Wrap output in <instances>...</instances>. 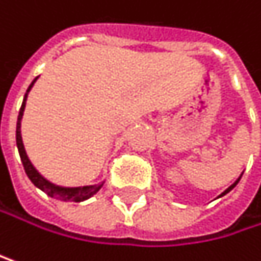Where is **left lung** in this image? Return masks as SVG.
<instances>
[{
	"label": "left lung",
	"mask_w": 261,
	"mask_h": 261,
	"mask_svg": "<svg viewBox=\"0 0 261 261\" xmlns=\"http://www.w3.org/2000/svg\"><path fill=\"white\" fill-rule=\"evenodd\" d=\"M239 180H240V179H237V180H236V182H234V184H232V185H231V187H229V188H228V190H226L225 193H222V194H220V197H222V196H225L226 193H229V191H231V190H232V188H234V187H236V185L239 184Z\"/></svg>",
	"instance_id": "obj_1"
}]
</instances>
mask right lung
Segmentation results:
<instances>
[{
  "mask_svg": "<svg viewBox=\"0 0 261 261\" xmlns=\"http://www.w3.org/2000/svg\"><path fill=\"white\" fill-rule=\"evenodd\" d=\"M36 82V77L33 79V82L29 85L27 88V93L24 96V100H22V105H21V110H19V114H18V122H16V145H18V151H19V158H21V162H22V167L25 170V174L29 176V179L32 180V184L35 187H38L41 191H44L47 196L56 199V200H62V202H82V200H87L90 199L91 196H94L100 187V185H90V187H79V188H64V187H56L53 184H50L48 180H45L36 170L35 167L32 165V162L29 161L27 154H25V150H24V145H22V138H21V119H22V113H24V108H25V100H27V94L30 91V88L33 87V84Z\"/></svg>",
  "mask_w": 261,
  "mask_h": 261,
  "instance_id": "right-lung-1",
  "label": "right lung"
}]
</instances>
